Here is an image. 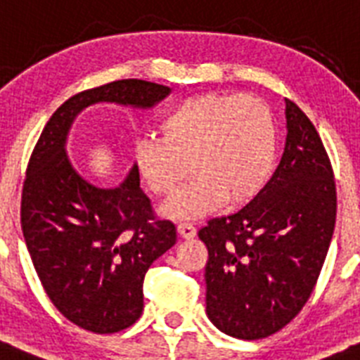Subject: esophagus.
<instances>
[{"instance_id": "obj_1", "label": "esophagus", "mask_w": 360, "mask_h": 360, "mask_svg": "<svg viewBox=\"0 0 360 360\" xmlns=\"http://www.w3.org/2000/svg\"><path fill=\"white\" fill-rule=\"evenodd\" d=\"M177 234H179L183 240H190V238L195 236V229L190 223H179L177 225Z\"/></svg>"}]
</instances>
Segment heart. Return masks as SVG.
<instances>
[{
    "mask_svg": "<svg viewBox=\"0 0 360 360\" xmlns=\"http://www.w3.org/2000/svg\"><path fill=\"white\" fill-rule=\"evenodd\" d=\"M161 139L135 144L134 166L152 194L168 198L190 170L195 179L161 208L175 221L198 219L223 205L240 207L262 194L276 162V126L255 96L205 93L165 115Z\"/></svg>",
    "mask_w": 360,
    "mask_h": 360,
    "instance_id": "1",
    "label": "heart"
}]
</instances>
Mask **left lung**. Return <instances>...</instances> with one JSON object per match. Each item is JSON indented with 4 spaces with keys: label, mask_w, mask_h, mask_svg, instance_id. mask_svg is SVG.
Returning <instances> with one entry per match:
<instances>
[{
    "label": "left lung",
    "mask_w": 360,
    "mask_h": 360,
    "mask_svg": "<svg viewBox=\"0 0 360 360\" xmlns=\"http://www.w3.org/2000/svg\"><path fill=\"white\" fill-rule=\"evenodd\" d=\"M285 120L282 161L262 194L199 231L207 315L234 339H265L300 313L333 236L337 192L324 144L289 98Z\"/></svg>",
    "instance_id": "obj_1"
}]
</instances>
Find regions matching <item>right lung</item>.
I'll use <instances>...</instances> for the list:
<instances>
[{
  "instance_id": "add662e5",
  "label": "right lung",
  "mask_w": 360,
  "mask_h": 360,
  "mask_svg": "<svg viewBox=\"0 0 360 360\" xmlns=\"http://www.w3.org/2000/svg\"><path fill=\"white\" fill-rule=\"evenodd\" d=\"M170 91L129 78L71 96L54 111L27 166L21 231L36 274L54 307L93 333L135 324L144 307V274L177 236L174 223L153 217L135 166L111 188L84 179L68 157L69 131L89 105L150 110Z\"/></svg>"
}]
</instances>
